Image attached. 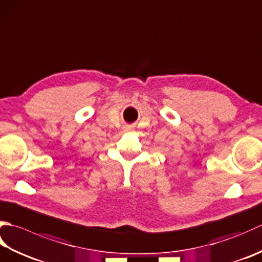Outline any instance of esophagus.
<instances>
[{
	"mask_svg": "<svg viewBox=\"0 0 262 262\" xmlns=\"http://www.w3.org/2000/svg\"><path fill=\"white\" fill-rule=\"evenodd\" d=\"M132 129H133V128L130 126H126L125 127V130H132Z\"/></svg>",
	"mask_w": 262,
	"mask_h": 262,
	"instance_id": "1",
	"label": "esophagus"
}]
</instances>
